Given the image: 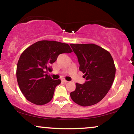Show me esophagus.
<instances>
[{"label":"esophagus","mask_w":134,"mask_h":134,"mask_svg":"<svg viewBox=\"0 0 134 134\" xmlns=\"http://www.w3.org/2000/svg\"><path fill=\"white\" fill-rule=\"evenodd\" d=\"M61 81H63V82H64V83H67V82H68L67 80H66L65 79H64V78H63V79H61Z\"/></svg>","instance_id":"esophagus-1"}]
</instances>
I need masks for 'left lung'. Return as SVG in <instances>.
Instances as JSON below:
<instances>
[{
  "label": "left lung",
  "instance_id": "obj_1",
  "mask_svg": "<svg viewBox=\"0 0 134 134\" xmlns=\"http://www.w3.org/2000/svg\"><path fill=\"white\" fill-rule=\"evenodd\" d=\"M78 57L80 71L85 74L84 84L76 83L71 92L72 100L83 107L98 103L110 89L115 76L116 68L110 53L94 44H70Z\"/></svg>",
  "mask_w": 134,
  "mask_h": 134
}]
</instances>
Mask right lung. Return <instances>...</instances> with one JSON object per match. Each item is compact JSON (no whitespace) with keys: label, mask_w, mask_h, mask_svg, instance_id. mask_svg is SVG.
<instances>
[{"label":"right lung","mask_w":134,"mask_h":134,"mask_svg":"<svg viewBox=\"0 0 134 134\" xmlns=\"http://www.w3.org/2000/svg\"><path fill=\"white\" fill-rule=\"evenodd\" d=\"M73 51L68 44L55 41H39L26 49L17 65L16 76L19 88L26 98L37 105L52 100L60 80H53L46 71L59 54Z\"/></svg>","instance_id":"obj_1"}]
</instances>
